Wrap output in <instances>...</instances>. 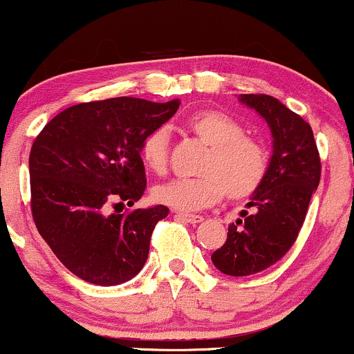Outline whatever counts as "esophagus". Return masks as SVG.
Wrapping results in <instances>:
<instances>
[{"instance_id": "obj_1", "label": "esophagus", "mask_w": 354, "mask_h": 354, "mask_svg": "<svg viewBox=\"0 0 354 354\" xmlns=\"http://www.w3.org/2000/svg\"><path fill=\"white\" fill-rule=\"evenodd\" d=\"M176 216L185 219L186 223H191V225H196V223H201L203 219H205L203 216H200V214H186V213H176Z\"/></svg>"}]
</instances>
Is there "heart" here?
Listing matches in <instances>:
<instances>
[{"label":"heart","instance_id":"b5f03b06","mask_svg":"<svg viewBox=\"0 0 354 354\" xmlns=\"http://www.w3.org/2000/svg\"><path fill=\"white\" fill-rule=\"evenodd\" d=\"M188 129L209 146L201 165L203 176L171 180L154 188V200L178 211H196L214 205L228 194L231 200H245L265 181L270 156L234 118L218 109H203L188 120ZM169 138L165 128L149 133L141 145V160L154 173L168 166Z\"/></svg>","mask_w":354,"mask_h":354}]
</instances>
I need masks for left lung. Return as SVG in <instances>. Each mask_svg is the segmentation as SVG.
I'll return each instance as SVG.
<instances>
[{"label":"left lung","mask_w":354,"mask_h":354,"mask_svg":"<svg viewBox=\"0 0 354 354\" xmlns=\"http://www.w3.org/2000/svg\"><path fill=\"white\" fill-rule=\"evenodd\" d=\"M254 109L273 136V154L263 185L254 191L241 217L228 226V238L211 254L221 273L250 276L278 263L290 251L319 185L321 161L311 126L268 95H239Z\"/></svg>","instance_id":"obj_1"}]
</instances>
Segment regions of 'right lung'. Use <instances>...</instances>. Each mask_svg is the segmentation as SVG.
<instances>
[{"mask_svg":"<svg viewBox=\"0 0 354 354\" xmlns=\"http://www.w3.org/2000/svg\"><path fill=\"white\" fill-rule=\"evenodd\" d=\"M180 100L109 98L64 109L43 128L30 153L35 225L73 274L98 286L129 281L149 253L163 205L128 214L146 189L141 145L180 108ZM116 205V206H118Z\"/></svg>","mask_w":354,"mask_h":354,"instance_id":"right-lung-1","label":"right lung"}]
</instances>
